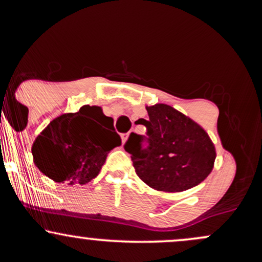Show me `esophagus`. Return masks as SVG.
I'll return each mask as SVG.
<instances>
[{
    "label": "esophagus",
    "mask_w": 262,
    "mask_h": 262,
    "mask_svg": "<svg viewBox=\"0 0 262 262\" xmlns=\"http://www.w3.org/2000/svg\"><path fill=\"white\" fill-rule=\"evenodd\" d=\"M129 134H130V132H129V133H125V134H122V135H121V137H122V141H123V143H124V141L128 139V135H129Z\"/></svg>",
    "instance_id": "obj_1"
}]
</instances>
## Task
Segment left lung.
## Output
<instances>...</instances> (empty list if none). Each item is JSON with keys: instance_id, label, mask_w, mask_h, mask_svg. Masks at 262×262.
I'll use <instances>...</instances> for the list:
<instances>
[{"instance_id": "8db88e82", "label": "left lung", "mask_w": 262, "mask_h": 262, "mask_svg": "<svg viewBox=\"0 0 262 262\" xmlns=\"http://www.w3.org/2000/svg\"><path fill=\"white\" fill-rule=\"evenodd\" d=\"M149 118L138 119L145 135L129 134L125 151L137 175L158 191L181 192L209 175L215 149L208 134L196 122L167 104L146 107Z\"/></svg>"}]
</instances>
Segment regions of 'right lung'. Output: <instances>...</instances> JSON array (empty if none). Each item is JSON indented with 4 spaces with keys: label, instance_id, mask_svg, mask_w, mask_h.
Masks as SVG:
<instances>
[{
    "label": "right lung",
    "instance_id": "1",
    "mask_svg": "<svg viewBox=\"0 0 262 262\" xmlns=\"http://www.w3.org/2000/svg\"><path fill=\"white\" fill-rule=\"evenodd\" d=\"M119 145L113 119L100 107L83 106L50 122L33 143L32 154L38 169L55 182L85 185L98 175L108 152Z\"/></svg>",
    "mask_w": 262,
    "mask_h": 262
}]
</instances>
